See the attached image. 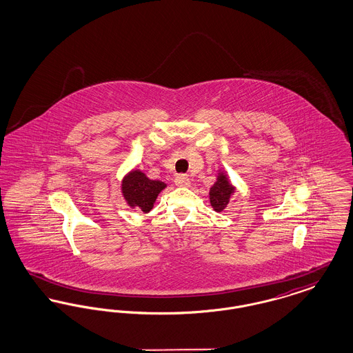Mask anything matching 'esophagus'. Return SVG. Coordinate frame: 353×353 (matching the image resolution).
Listing matches in <instances>:
<instances>
[{"instance_id":"obj_1","label":"esophagus","mask_w":353,"mask_h":353,"mask_svg":"<svg viewBox=\"0 0 353 353\" xmlns=\"http://www.w3.org/2000/svg\"><path fill=\"white\" fill-rule=\"evenodd\" d=\"M174 184L177 186H189L190 179L186 174H177L176 179H174Z\"/></svg>"}]
</instances>
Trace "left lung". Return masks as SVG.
Returning <instances> with one entry per match:
<instances>
[{
    "instance_id": "obj_1",
    "label": "left lung",
    "mask_w": 353,
    "mask_h": 353,
    "mask_svg": "<svg viewBox=\"0 0 353 353\" xmlns=\"http://www.w3.org/2000/svg\"><path fill=\"white\" fill-rule=\"evenodd\" d=\"M235 188L230 184L228 176L223 172H219L217 181L210 188L209 192L210 205L216 212H222L230 201V197L233 196Z\"/></svg>"
}]
</instances>
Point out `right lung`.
<instances>
[{"mask_svg": "<svg viewBox=\"0 0 353 353\" xmlns=\"http://www.w3.org/2000/svg\"><path fill=\"white\" fill-rule=\"evenodd\" d=\"M167 184L160 180H151L139 169L131 170L121 181V193L124 200L132 209L144 213L151 212L159 193L165 189Z\"/></svg>", "mask_w": 353, "mask_h": 353, "instance_id": "obj_1", "label": "right lung"}]
</instances>
